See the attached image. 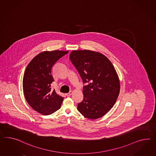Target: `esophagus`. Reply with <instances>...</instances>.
Here are the masks:
<instances>
[{
  "label": "esophagus",
  "instance_id": "34e87169",
  "mask_svg": "<svg viewBox=\"0 0 156 156\" xmlns=\"http://www.w3.org/2000/svg\"><path fill=\"white\" fill-rule=\"evenodd\" d=\"M72 93H73V92H72V91H70V92L68 93H66V95L67 96H70L72 94Z\"/></svg>",
  "mask_w": 156,
  "mask_h": 156
}]
</instances>
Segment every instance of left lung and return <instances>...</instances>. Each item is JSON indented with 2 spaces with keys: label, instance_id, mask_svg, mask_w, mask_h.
I'll return each mask as SVG.
<instances>
[{
  "label": "left lung",
  "instance_id": "left-lung-1",
  "mask_svg": "<svg viewBox=\"0 0 156 156\" xmlns=\"http://www.w3.org/2000/svg\"><path fill=\"white\" fill-rule=\"evenodd\" d=\"M69 59L87 84L78 111L88 119L100 118L113 107L119 94L120 81L115 69L106 56L88 50L72 51Z\"/></svg>",
  "mask_w": 156,
  "mask_h": 156
}]
</instances>
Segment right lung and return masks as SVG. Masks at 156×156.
<instances>
[{"label": "right lung", "instance_id": "right-lung-1", "mask_svg": "<svg viewBox=\"0 0 156 156\" xmlns=\"http://www.w3.org/2000/svg\"><path fill=\"white\" fill-rule=\"evenodd\" d=\"M68 51H45L36 55L28 64L24 73L23 87L28 104L42 115L51 114L59 110L63 97L51 89L54 81L51 74L53 66Z\"/></svg>", "mask_w": 156, "mask_h": 156}]
</instances>
